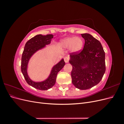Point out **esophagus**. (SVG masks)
<instances>
[{
    "label": "esophagus",
    "mask_w": 124,
    "mask_h": 124,
    "mask_svg": "<svg viewBox=\"0 0 124 124\" xmlns=\"http://www.w3.org/2000/svg\"><path fill=\"white\" fill-rule=\"evenodd\" d=\"M64 61L66 63H68L69 61V57H65L64 58Z\"/></svg>",
    "instance_id": "34e87169"
}]
</instances>
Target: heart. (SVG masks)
<instances>
[{"label":"heart","mask_w":124,"mask_h":124,"mask_svg":"<svg viewBox=\"0 0 124 124\" xmlns=\"http://www.w3.org/2000/svg\"><path fill=\"white\" fill-rule=\"evenodd\" d=\"M84 40L80 37H67L62 39L59 42V45L63 48H69L72 53L80 51L83 46Z\"/></svg>","instance_id":"1"}]
</instances>
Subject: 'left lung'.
<instances>
[{
    "mask_svg": "<svg viewBox=\"0 0 124 124\" xmlns=\"http://www.w3.org/2000/svg\"><path fill=\"white\" fill-rule=\"evenodd\" d=\"M85 40L83 49L71 53L69 62L72 66V84L81 90L93 87L102 79L106 71L105 53L99 41L89 33L81 34Z\"/></svg>",
    "mask_w": 124,
    "mask_h": 124,
    "instance_id": "left-lung-1",
    "label": "left lung"
}]
</instances>
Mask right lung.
I'll list each match as a JSON object with an SVG mask.
<instances>
[{"mask_svg":"<svg viewBox=\"0 0 124 124\" xmlns=\"http://www.w3.org/2000/svg\"><path fill=\"white\" fill-rule=\"evenodd\" d=\"M53 36V35H47L46 36L37 35L35 36L26 43L22 54L21 71L26 82L32 87L41 91L47 90L55 85L58 72L65 65L64 60L62 59L57 64L53 66L49 76L46 80L42 82H36L30 78L27 73L28 64L29 59L36 52L44 48L46 45L50 44Z\"/></svg>","mask_w":124,"mask_h":124,"instance_id":"add662e5","label":"right lung"}]
</instances>
